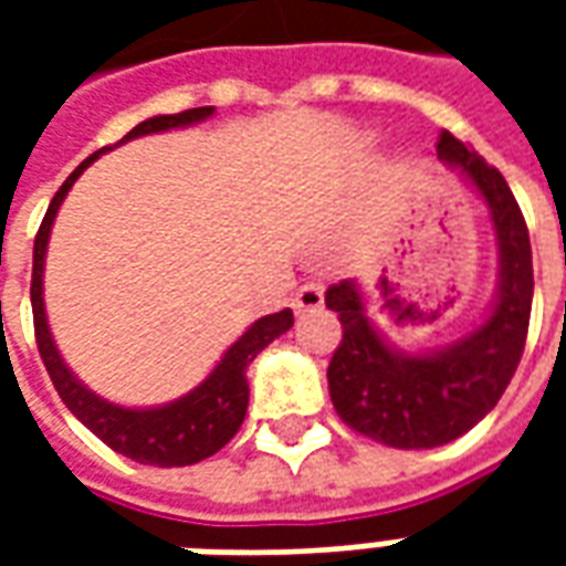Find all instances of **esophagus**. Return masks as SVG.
Instances as JSON below:
<instances>
[{
    "instance_id": "obj_1",
    "label": "esophagus",
    "mask_w": 566,
    "mask_h": 566,
    "mask_svg": "<svg viewBox=\"0 0 566 566\" xmlns=\"http://www.w3.org/2000/svg\"><path fill=\"white\" fill-rule=\"evenodd\" d=\"M294 312L296 315H308V312H318L324 306V291H321L318 284H303L294 296Z\"/></svg>"
}]
</instances>
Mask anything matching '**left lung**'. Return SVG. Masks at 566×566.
<instances>
[{
    "label": "left lung",
    "mask_w": 566,
    "mask_h": 566,
    "mask_svg": "<svg viewBox=\"0 0 566 566\" xmlns=\"http://www.w3.org/2000/svg\"><path fill=\"white\" fill-rule=\"evenodd\" d=\"M437 154L485 202L497 242V287L482 321L451 343L406 352L369 318L355 279L324 296L343 321V343L327 367L333 406L352 430L391 449L446 446L497 406L522 360L534 300L527 223L506 178L451 133L439 136Z\"/></svg>",
    "instance_id": "8db88e82"
}]
</instances>
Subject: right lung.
Listing matches in <instances>:
<instances>
[{
    "instance_id": "add662e5",
    "label": "right lung",
    "mask_w": 566,
    "mask_h": 566,
    "mask_svg": "<svg viewBox=\"0 0 566 566\" xmlns=\"http://www.w3.org/2000/svg\"><path fill=\"white\" fill-rule=\"evenodd\" d=\"M214 115V105H202V108H187L181 115H157L142 120L139 127H133L117 142L124 145L139 136L150 133H166V129H185L193 124H202ZM115 145V148H117ZM112 148H103L91 154L81 163L75 172L69 175L63 187L56 190V197L48 206L39 235H35V248H32V321H35V343H39V355H42L48 376L54 381L56 394L63 397L69 412L78 418L81 424L91 433L103 439L108 449L124 454L129 461L148 463V467H187V463H199L211 458L214 451H221L235 430L242 427L248 412V367L251 360L282 333L294 327V312L282 308L275 315H263L251 327H248L239 339H235L223 357L214 364L206 379L199 381L197 388H190L185 397L169 400L163 406H120L105 400L96 391H91L84 381L69 369V364L60 355L54 343V333L48 324V312H44V258H48V239L54 230V218L63 199L78 181V175L91 166L99 154Z\"/></svg>"
}]
</instances>
